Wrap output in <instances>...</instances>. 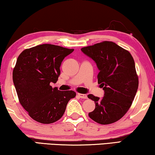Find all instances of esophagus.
Masks as SVG:
<instances>
[{"instance_id":"1","label":"esophagus","mask_w":155,"mask_h":155,"mask_svg":"<svg viewBox=\"0 0 155 155\" xmlns=\"http://www.w3.org/2000/svg\"><path fill=\"white\" fill-rule=\"evenodd\" d=\"M78 96H79L80 98H84V99H86V98H87V96L86 95V94H83L78 93Z\"/></svg>"}]
</instances>
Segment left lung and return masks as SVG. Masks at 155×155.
<instances>
[{
	"label": "left lung",
	"mask_w": 155,
	"mask_h": 155,
	"mask_svg": "<svg viewBox=\"0 0 155 155\" xmlns=\"http://www.w3.org/2000/svg\"><path fill=\"white\" fill-rule=\"evenodd\" d=\"M81 50L96 62L99 70L98 83L105 91L101 99L93 94L87 96L96 104L89 117L101 124L115 122L129 110L138 90L134 58L129 51L111 41L84 47Z\"/></svg>",
	"instance_id": "left-lung-1"
}]
</instances>
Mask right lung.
Listing matches in <instances>:
<instances>
[{
    "mask_svg": "<svg viewBox=\"0 0 155 155\" xmlns=\"http://www.w3.org/2000/svg\"><path fill=\"white\" fill-rule=\"evenodd\" d=\"M73 50L43 44L26 49L18 57L13 82L20 104L36 122H57L64 114L69 100L75 97V91H59L50 85L57 82L62 61Z\"/></svg>",
    "mask_w": 155,
    "mask_h": 155,
    "instance_id": "right-lung-1",
    "label": "right lung"
}]
</instances>
